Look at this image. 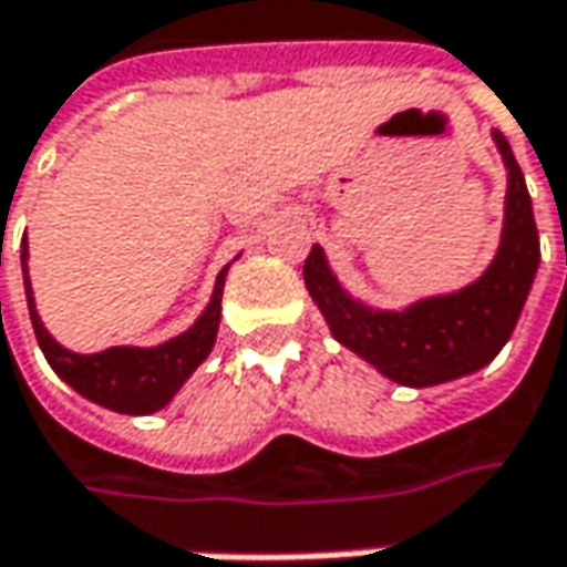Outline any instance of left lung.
Returning <instances> with one entry per match:
<instances>
[{"instance_id":"left-lung-1","label":"left lung","mask_w":567,"mask_h":567,"mask_svg":"<svg viewBox=\"0 0 567 567\" xmlns=\"http://www.w3.org/2000/svg\"><path fill=\"white\" fill-rule=\"evenodd\" d=\"M495 143L511 175L504 236L492 268L472 287L414 302L405 312H377L344 297L319 245H312L302 265L306 290L319 302L331 334L402 385L424 389L482 370L507 344L520 319L539 268V233L524 172L501 133Z\"/></svg>"}]
</instances>
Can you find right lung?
<instances>
[{"label": "right lung", "instance_id": "1", "mask_svg": "<svg viewBox=\"0 0 567 567\" xmlns=\"http://www.w3.org/2000/svg\"><path fill=\"white\" fill-rule=\"evenodd\" d=\"M21 265H24V293H28V309H31V326H34L47 363L56 370V377L70 382L79 395L99 402L104 409L124 411V414H153L165 409L172 395L182 389V382L207 360L216 344L226 268L216 277V290H213L207 312L194 322V328H187L185 334L150 351L107 348L101 354H72L66 348H60L41 326V316L31 297V280H28V245L21 251Z\"/></svg>", "mask_w": 567, "mask_h": 567}]
</instances>
